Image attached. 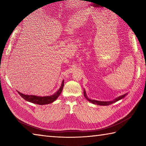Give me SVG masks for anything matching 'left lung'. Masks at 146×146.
I'll use <instances>...</instances> for the list:
<instances>
[{
  "mask_svg": "<svg viewBox=\"0 0 146 146\" xmlns=\"http://www.w3.org/2000/svg\"><path fill=\"white\" fill-rule=\"evenodd\" d=\"M84 95L85 98L87 99V100H88L89 102H91L93 104H96V105H99V106H109L110 104H111L113 103H115L116 102H117V101L120 100L121 99H122V98H124L125 97V95H126V94H125V95H123L122 96H120V97H118L117 98H115V100H113L112 101H98V100H91L88 97L87 95H86V91L84 90Z\"/></svg>",
  "mask_w": 146,
  "mask_h": 146,
  "instance_id": "1",
  "label": "left lung"
}]
</instances>
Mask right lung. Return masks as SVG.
<instances>
[{
    "mask_svg": "<svg viewBox=\"0 0 146 146\" xmlns=\"http://www.w3.org/2000/svg\"><path fill=\"white\" fill-rule=\"evenodd\" d=\"M64 87V80L61 84V86L59 90L56 91L55 93H54L53 95L51 96H46V97H38L36 95H24V94L20 93L18 91V93L20 95L23 97L24 100H26L28 102L36 104L39 105H45V104H49L55 101L57 98L60 96V93H62V91L63 90Z\"/></svg>",
    "mask_w": 146,
    "mask_h": 146,
    "instance_id": "right-lung-1",
    "label": "right lung"
}]
</instances>
